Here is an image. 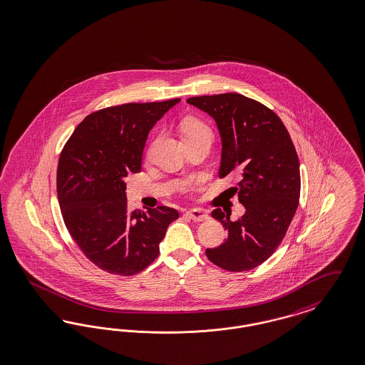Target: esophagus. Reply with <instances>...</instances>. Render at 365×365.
<instances>
[{
    "instance_id": "34e87169",
    "label": "esophagus",
    "mask_w": 365,
    "mask_h": 365,
    "mask_svg": "<svg viewBox=\"0 0 365 365\" xmlns=\"http://www.w3.org/2000/svg\"><path fill=\"white\" fill-rule=\"evenodd\" d=\"M187 215L195 222H202V221H207L208 220V212H207L206 210H202V208L190 210V211H187Z\"/></svg>"
}]
</instances>
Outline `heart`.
I'll return each mask as SVG.
<instances>
[{
  "mask_svg": "<svg viewBox=\"0 0 365 365\" xmlns=\"http://www.w3.org/2000/svg\"><path fill=\"white\" fill-rule=\"evenodd\" d=\"M182 135H184V139L202 136V135L212 136L211 129L207 127L203 121H200L197 118H188L182 123Z\"/></svg>",
  "mask_w": 365,
  "mask_h": 365,
  "instance_id": "b5f03b06",
  "label": "heart"
}]
</instances>
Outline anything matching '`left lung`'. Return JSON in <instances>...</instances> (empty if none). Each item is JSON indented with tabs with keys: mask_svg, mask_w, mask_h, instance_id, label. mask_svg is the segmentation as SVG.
Returning <instances> with one entry per match:
<instances>
[{
	"mask_svg": "<svg viewBox=\"0 0 365 365\" xmlns=\"http://www.w3.org/2000/svg\"><path fill=\"white\" fill-rule=\"evenodd\" d=\"M190 105L208 113L222 139L220 177L240 175L238 202L245 214L215 208L227 238L207 248L210 262L227 271H248L266 262L285 237L300 199V162L284 123L274 111L247 96L227 93L192 96Z\"/></svg>",
	"mask_w": 365,
	"mask_h": 365,
	"instance_id": "left-lung-1",
	"label": "left lung"
}]
</instances>
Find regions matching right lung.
Segmentation results:
<instances>
[{"label":"right lung","instance_id":"right-lung-1","mask_svg":"<svg viewBox=\"0 0 365 365\" xmlns=\"http://www.w3.org/2000/svg\"><path fill=\"white\" fill-rule=\"evenodd\" d=\"M181 99L124 103L94 111L63 145L57 193L63 222L96 267L133 275L159 255L178 211L159 206L129 212L125 177L142 170L148 132Z\"/></svg>","mask_w":365,"mask_h":365}]
</instances>
